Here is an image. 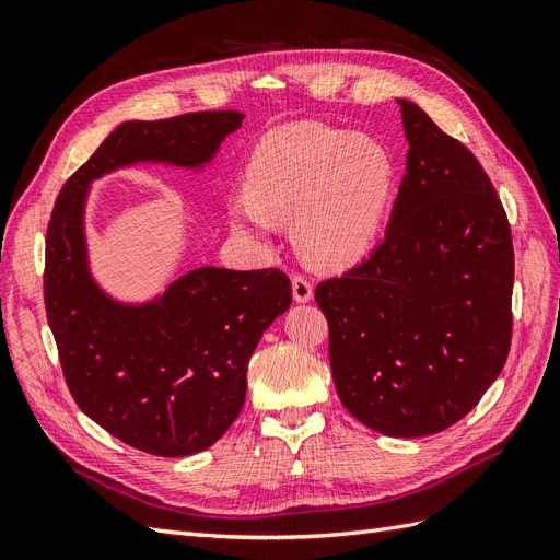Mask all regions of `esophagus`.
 <instances>
[{
	"label": "esophagus",
	"instance_id": "34e87169",
	"mask_svg": "<svg viewBox=\"0 0 560 560\" xmlns=\"http://www.w3.org/2000/svg\"><path fill=\"white\" fill-rule=\"evenodd\" d=\"M292 292H294V301L306 303L313 299V284L303 273H294L292 276Z\"/></svg>",
	"mask_w": 560,
	"mask_h": 560
}]
</instances>
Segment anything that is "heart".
<instances>
[{
    "label": "heart",
    "mask_w": 560,
    "mask_h": 560,
    "mask_svg": "<svg viewBox=\"0 0 560 560\" xmlns=\"http://www.w3.org/2000/svg\"><path fill=\"white\" fill-rule=\"evenodd\" d=\"M393 163L371 138L329 126H287L247 163V198L231 202L241 231H268L292 219L299 252L317 266L358 261L374 245L385 217Z\"/></svg>",
    "instance_id": "heart-1"
}]
</instances>
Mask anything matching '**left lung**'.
<instances>
[{
  "mask_svg": "<svg viewBox=\"0 0 560 560\" xmlns=\"http://www.w3.org/2000/svg\"><path fill=\"white\" fill-rule=\"evenodd\" d=\"M406 175L383 243L315 301L336 393L366 428L436 434L479 404L512 346L510 219L477 156L409 100Z\"/></svg>",
  "mask_w": 560,
  "mask_h": 560,
  "instance_id": "left-lung-1",
  "label": "left lung"
}]
</instances>
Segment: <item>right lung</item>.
Here are the masks:
<instances>
[{"label":"right lung","instance_id":"obj_1","mask_svg":"<svg viewBox=\"0 0 560 560\" xmlns=\"http://www.w3.org/2000/svg\"><path fill=\"white\" fill-rule=\"evenodd\" d=\"M245 114L191 112L128 121L65 182L46 229L44 306L79 409L124 444L163 457L206 451L238 418L261 334L292 306L280 268L202 266L149 306H118L86 268L89 182L132 161L200 165Z\"/></svg>","mask_w":560,"mask_h":560}]
</instances>
